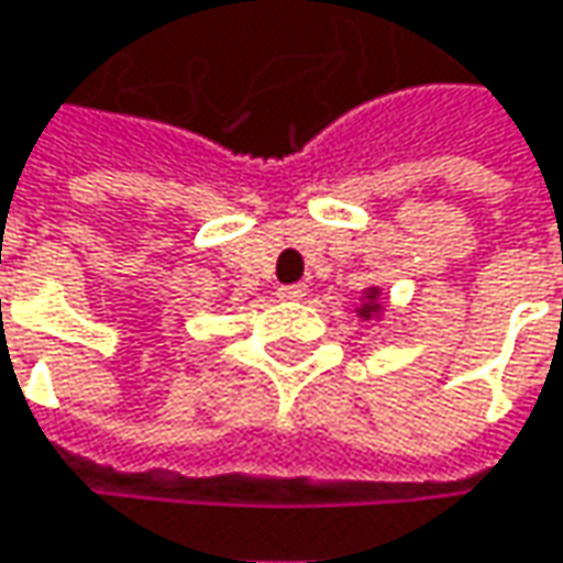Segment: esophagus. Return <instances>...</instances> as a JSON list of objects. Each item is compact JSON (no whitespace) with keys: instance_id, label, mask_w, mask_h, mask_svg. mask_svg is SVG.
Masks as SVG:
<instances>
[{"instance_id":"34e87169","label":"esophagus","mask_w":563,"mask_h":563,"mask_svg":"<svg viewBox=\"0 0 563 563\" xmlns=\"http://www.w3.org/2000/svg\"><path fill=\"white\" fill-rule=\"evenodd\" d=\"M277 296H280V299H302V296H306V286H302V283L280 286V289H277Z\"/></svg>"}]
</instances>
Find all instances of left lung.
Returning <instances> with one entry per match:
<instances>
[{
	"label": "left lung",
	"mask_w": 563,
	"mask_h": 563,
	"mask_svg": "<svg viewBox=\"0 0 563 563\" xmlns=\"http://www.w3.org/2000/svg\"><path fill=\"white\" fill-rule=\"evenodd\" d=\"M361 319H380L384 316V289L380 286H367L361 292V306H357Z\"/></svg>",
	"instance_id": "left-lung-1"
}]
</instances>
